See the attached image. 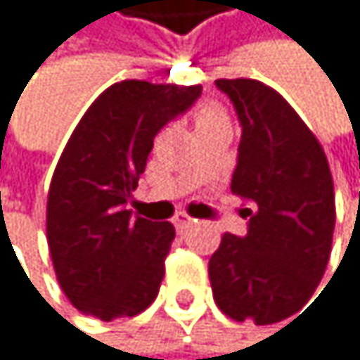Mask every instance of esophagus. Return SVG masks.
<instances>
[{"label": "esophagus", "mask_w": 360, "mask_h": 360, "mask_svg": "<svg viewBox=\"0 0 360 360\" xmlns=\"http://www.w3.org/2000/svg\"><path fill=\"white\" fill-rule=\"evenodd\" d=\"M172 222H174L176 233H184V231H188L196 220H194V218H190L188 214H176V216L172 218Z\"/></svg>", "instance_id": "34e87169"}]
</instances>
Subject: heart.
<instances>
[{
    "label": "heart",
    "instance_id": "heart-1",
    "mask_svg": "<svg viewBox=\"0 0 360 360\" xmlns=\"http://www.w3.org/2000/svg\"><path fill=\"white\" fill-rule=\"evenodd\" d=\"M222 120H226V114L216 103H202L196 110V129L207 127V125H214V122H222Z\"/></svg>",
    "mask_w": 360,
    "mask_h": 360
}]
</instances>
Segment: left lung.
<instances>
[{
  "mask_svg": "<svg viewBox=\"0 0 360 360\" xmlns=\"http://www.w3.org/2000/svg\"><path fill=\"white\" fill-rule=\"evenodd\" d=\"M242 125L231 190L248 207V233H224L210 259L214 300L235 322L276 324L300 311L328 266L335 188L304 120L257 79H218Z\"/></svg>",
  "mask_w": 360,
  "mask_h": 360,
  "instance_id": "obj_1",
  "label": "left lung"
}]
</instances>
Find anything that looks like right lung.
Returning <instances> with one entry per match:
<instances>
[{
    "label": "right lung",
    "mask_w": 360,
    "mask_h": 360,
    "mask_svg": "<svg viewBox=\"0 0 360 360\" xmlns=\"http://www.w3.org/2000/svg\"><path fill=\"white\" fill-rule=\"evenodd\" d=\"M200 92L118 82L96 96L68 138L47 196V244L62 292L82 313L112 322L158 298L174 226L134 216L127 202L153 138Z\"/></svg>",
    "instance_id": "1"
}]
</instances>
